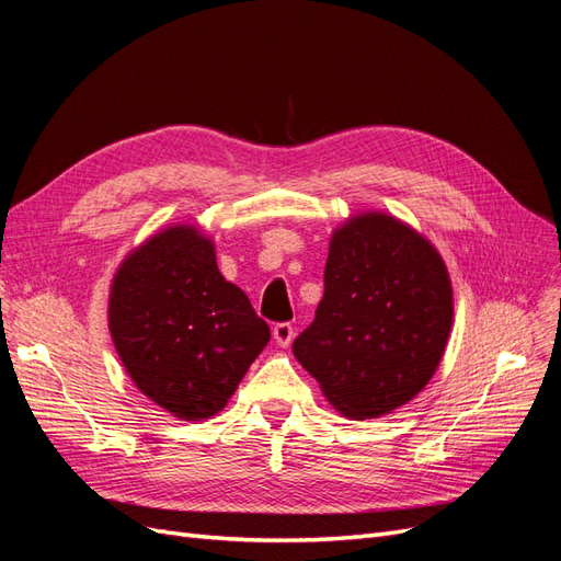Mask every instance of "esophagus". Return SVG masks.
Listing matches in <instances>:
<instances>
[{"mask_svg":"<svg viewBox=\"0 0 561 561\" xmlns=\"http://www.w3.org/2000/svg\"><path fill=\"white\" fill-rule=\"evenodd\" d=\"M274 339L278 346H290L295 339V328L290 322H278V325H274Z\"/></svg>","mask_w":561,"mask_h":561,"instance_id":"1","label":"esophagus"}]
</instances>
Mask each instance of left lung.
<instances>
[{
    "mask_svg": "<svg viewBox=\"0 0 561 561\" xmlns=\"http://www.w3.org/2000/svg\"><path fill=\"white\" fill-rule=\"evenodd\" d=\"M451 320L437 250L400 219L365 213L332 233L325 293L293 353L336 412L375 419L431 381Z\"/></svg>",
    "mask_w": 561,
    "mask_h": 561,
    "instance_id": "obj_1",
    "label": "left lung"
}]
</instances>
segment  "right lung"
<instances>
[{"instance_id": "obj_1", "label": "right lung", "mask_w": 561, "mask_h": 561, "mask_svg": "<svg viewBox=\"0 0 561 561\" xmlns=\"http://www.w3.org/2000/svg\"><path fill=\"white\" fill-rule=\"evenodd\" d=\"M110 332L133 383L186 421L222 410L271 336L192 225L151 236L118 266Z\"/></svg>"}]
</instances>
